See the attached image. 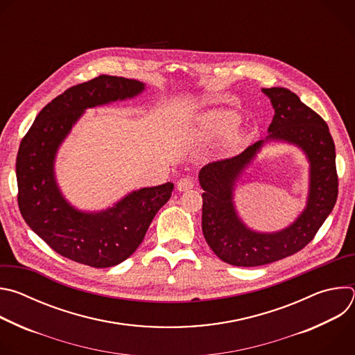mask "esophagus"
<instances>
[{"label": "esophagus", "instance_id": "34e87169", "mask_svg": "<svg viewBox=\"0 0 355 355\" xmlns=\"http://www.w3.org/2000/svg\"><path fill=\"white\" fill-rule=\"evenodd\" d=\"M195 185V178L191 177V175H187V177H182L178 182H177V188L178 191H187V189H191L193 188Z\"/></svg>", "mask_w": 355, "mask_h": 355}]
</instances>
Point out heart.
<instances>
[{
  "mask_svg": "<svg viewBox=\"0 0 355 355\" xmlns=\"http://www.w3.org/2000/svg\"><path fill=\"white\" fill-rule=\"evenodd\" d=\"M237 125V116L229 112H216L205 119V128L211 135H223Z\"/></svg>",
  "mask_w": 355,
  "mask_h": 355,
  "instance_id": "obj_1",
  "label": "heart"
}]
</instances>
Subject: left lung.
Masks as SVG:
<instances>
[{
    "instance_id": "obj_1",
    "label": "left lung",
    "mask_w": 355,
    "mask_h": 355,
    "mask_svg": "<svg viewBox=\"0 0 355 355\" xmlns=\"http://www.w3.org/2000/svg\"><path fill=\"white\" fill-rule=\"evenodd\" d=\"M275 115L267 139L299 146L311 162V187L306 209L286 229L257 233L247 229L233 205L234 182L256 156L264 140L248 146L241 155L202 167V232L215 254L236 267H259L289 257L309 244L333 211L338 195L336 147L324 119L284 87L263 88Z\"/></svg>"
}]
</instances>
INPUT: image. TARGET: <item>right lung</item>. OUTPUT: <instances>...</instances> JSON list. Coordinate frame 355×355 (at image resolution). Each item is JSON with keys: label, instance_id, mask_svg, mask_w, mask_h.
I'll return each instance as SVG.
<instances>
[{"label": "right lung", "instance_id": "obj_1", "mask_svg": "<svg viewBox=\"0 0 355 355\" xmlns=\"http://www.w3.org/2000/svg\"><path fill=\"white\" fill-rule=\"evenodd\" d=\"M144 89L136 80L98 76L58 95L36 116L17 156L18 207L28 226L60 256L94 268H108L130 257L170 199L171 182L141 188L104 212L83 214L62 196L53 173L58 147L84 110Z\"/></svg>", "mask_w": 355, "mask_h": 355}]
</instances>
